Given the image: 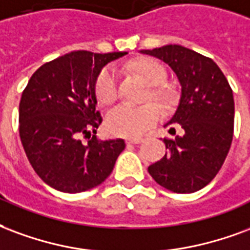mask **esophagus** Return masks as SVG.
Here are the masks:
<instances>
[{
	"label": "esophagus",
	"instance_id": "esophagus-1",
	"mask_svg": "<svg viewBox=\"0 0 250 250\" xmlns=\"http://www.w3.org/2000/svg\"><path fill=\"white\" fill-rule=\"evenodd\" d=\"M143 141V138H127L126 140L127 144H134V145H136V144H141Z\"/></svg>",
	"mask_w": 250,
	"mask_h": 250
}]
</instances>
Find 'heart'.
Here are the masks:
<instances>
[{
    "label": "heart",
    "mask_w": 250,
    "mask_h": 250,
    "mask_svg": "<svg viewBox=\"0 0 250 250\" xmlns=\"http://www.w3.org/2000/svg\"><path fill=\"white\" fill-rule=\"evenodd\" d=\"M133 70L140 74L149 85H153L149 97H153L164 105L174 101V92L169 86L161 85L167 80V69L154 60H141L133 65ZM118 76L112 66L104 67L96 80V97L101 105H110L118 97ZM161 107L156 104L144 106H132L121 104L113 107L106 116V129L113 136L136 137L153 126L161 117Z\"/></svg>",
    "instance_id": "heart-1"
}]
</instances>
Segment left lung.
Wrapping results in <instances>:
<instances>
[{
	"instance_id": "8db88e82",
	"label": "left lung",
	"mask_w": 250,
	"mask_h": 250,
	"mask_svg": "<svg viewBox=\"0 0 250 250\" xmlns=\"http://www.w3.org/2000/svg\"><path fill=\"white\" fill-rule=\"evenodd\" d=\"M161 60L176 73L181 97L174 116L165 126L184 129L174 140L164 138L167 152L147 167L154 181L174 193L197 192L216 177L230 149L234 126L232 87L210 58L184 48L165 45L141 50Z\"/></svg>"
}]
</instances>
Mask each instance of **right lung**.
I'll list each match as a JSON object with an SVG mask.
<instances>
[{
	"label": "right lung",
	"mask_w": 250,
	"mask_h": 250,
	"mask_svg": "<svg viewBox=\"0 0 250 250\" xmlns=\"http://www.w3.org/2000/svg\"><path fill=\"white\" fill-rule=\"evenodd\" d=\"M125 54L67 53L43 63L29 80L20 101V137L34 172L49 187L85 192L112 173L125 141L96 137L103 123L96 110V80L106 63Z\"/></svg>",
	"instance_id": "1"
}]
</instances>
